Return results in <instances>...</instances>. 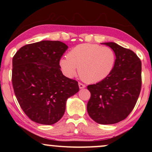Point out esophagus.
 <instances>
[{
  "label": "esophagus",
  "instance_id": "34e87169",
  "mask_svg": "<svg viewBox=\"0 0 152 152\" xmlns=\"http://www.w3.org/2000/svg\"><path fill=\"white\" fill-rule=\"evenodd\" d=\"M78 86H79L80 88H84L85 87H86L84 84H83V83H78Z\"/></svg>",
  "mask_w": 152,
  "mask_h": 152
}]
</instances>
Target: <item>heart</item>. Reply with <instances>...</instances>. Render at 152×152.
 Returning a JSON list of instances; mask_svg holds the SVG:
<instances>
[{
    "label": "heart",
    "mask_w": 152,
    "mask_h": 152,
    "mask_svg": "<svg viewBox=\"0 0 152 152\" xmlns=\"http://www.w3.org/2000/svg\"><path fill=\"white\" fill-rule=\"evenodd\" d=\"M116 55L111 48L92 43L79 44L59 61L62 71L72 78L79 68L80 76L88 83H97L105 79L114 69Z\"/></svg>",
    "instance_id": "heart-1"
}]
</instances>
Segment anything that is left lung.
Masks as SVG:
<instances>
[{
	"instance_id": "1",
	"label": "left lung",
	"mask_w": 152,
	"mask_h": 152,
	"mask_svg": "<svg viewBox=\"0 0 152 152\" xmlns=\"http://www.w3.org/2000/svg\"><path fill=\"white\" fill-rule=\"evenodd\" d=\"M116 55L114 69L108 77L88 85L87 104L90 117L100 124H113L125 119L133 110L142 87V62L134 51L114 42L102 43Z\"/></svg>"
}]
</instances>
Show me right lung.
Listing matches in <instances>:
<instances>
[{
	"label": "right lung",
	"instance_id": "obj_1",
	"mask_svg": "<svg viewBox=\"0 0 152 152\" xmlns=\"http://www.w3.org/2000/svg\"><path fill=\"white\" fill-rule=\"evenodd\" d=\"M68 48L58 41H41L21 47L13 56L15 95L33 121L56 123L64 116L67 99L79 91L78 82L60 69L59 61Z\"/></svg>",
	"mask_w": 152,
	"mask_h": 152
}]
</instances>
